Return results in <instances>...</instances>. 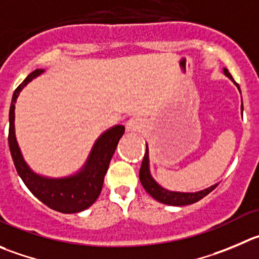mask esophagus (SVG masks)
<instances>
[{"instance_id": "1", "label": "esophagus", "mask_w": 259, "mask_h": 259, "mask_svg": "<svg viewBox=\"0 0 259 259\" xmlns=\"http://www.w3.org/2000/svg\"><path fill=\"white\" fill-rule=\"evenodd\" d=\"M142 128V120L139 117H132L125 123V130L127 132H139Z\"/></svg>"}]
</instances>
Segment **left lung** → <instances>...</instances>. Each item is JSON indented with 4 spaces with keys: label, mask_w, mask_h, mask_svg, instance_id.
Segmentation results:
<instances>
[{
    "label": "left lung",
    "mask_w": 259,
    "mask_h": 259,
    "mask_svg": "<svg viewBox=\"0 0 259 259\" xmlns=\"http://www.w3.org/2000/svg\"><path fill=\"white\" fill-rule=\"evenodd\" d=\"M224 75L226 77L230 78L236 86L238 83L233 80L231 75L229 73V71L226 68H224ZM239 89V86H238ZM240 91V90H239ZM242 113H243V103H242ZM140 181H141L142 187L145 188V191L155 198L156 201L165 203V205L170 206H186V205H192L194 202H198L199 199H202L205 196H207L210 192H212L213 189L218 187V183L213 184V186L208 187L206 189H202L198 192H176V191H169V189L164 188V187L160 186L151 176V171H150V159H149V147L146 145V152H145L144 160H142L141 169H140Z\"/></svg>",
    "instance_id": "1"
}]
</instances>
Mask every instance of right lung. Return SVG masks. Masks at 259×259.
Segmentation results:
<instances>
[{
  "mask_svg": "<svg viewBox=\"0 0 259 259\" xmlns=\"http://www.w3.org/2000/svg\"><path fill=\"white\" fill-rule=\"evenodd\" d=\"M43 72V70L33 71L14 91L9 113L10 151L17 174L39 201L58 212H81L90 207L99 197L108 166L120 137L124 134V127L117 124L103 132L91 147L85 164L76 173L61 178L35 173L25 161L17 144L15 135V103L20 95V91Z\"/></svg>",
  "mask_w": 259,
  "mask_h": 259,
  "instance_id": "add662e5",
  "label": "right lung"
}]
</instances>
